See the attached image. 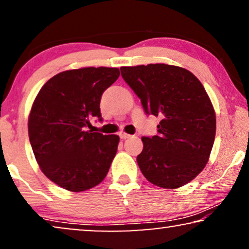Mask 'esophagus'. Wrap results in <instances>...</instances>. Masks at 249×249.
I'll return each mask as SVG.
<instances>
[{
	"label": "esophagus",
	"instance_id": "obj_1",
	"mask_svg": "<svg viewBox=\"0 0 249 249\" xmlns=\"http://www.w3.org/2000/svg\"><path fill=\"white\" fill-rule=\"evenodd\" d=\"M119 136H120L121 139H127V138L130 137V135L125 134V132H120V134H119Z\"/></svg>",
	"mask_w": 249,
	"mask_h": 249
}]
</instances>
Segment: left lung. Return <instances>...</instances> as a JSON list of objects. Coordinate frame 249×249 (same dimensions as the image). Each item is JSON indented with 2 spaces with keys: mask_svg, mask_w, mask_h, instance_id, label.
<instances>
[{
  "mask_svg": "<svg viewBox=\"0 0 249 249\" xmlns=\"http://www.w3.org/2000/svg\"><path fill=\"white\" fill-rule=\"evenodd\" d=\"M120 70L145 113L161 118L159 134L142 137V173L162 188L185 186L205 168L215 138V112L205 88L190 71L169 64Z\"/></svg>",
  "mask_w": 249,
  "mask_h": 249,
  "instance_id": "1",
  "label": "left lung"
}]
</instances>
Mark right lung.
<instances>
[{"mask_svg":"<svg viewBox=\"0 0 249 249\" xmlns=\"http://www.w3.org/2000/svg\"><path fill=\"white\" fill-rule=\"evenodd\" d=\"M119 76L118 68L68 70L37 94L28 119L30 145L40 170L57 186L84 192L107 177L120 138L87 127L93 117L102 121V94Z\"/></svg>","mask_w":249,"mask_h":249,"instance_id":"obj_1","label":"right lung"}]
</instances>
